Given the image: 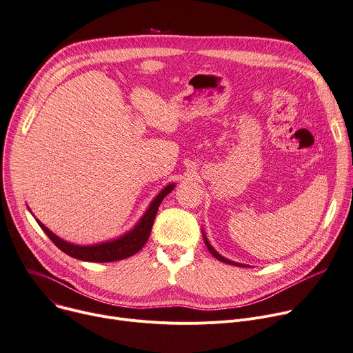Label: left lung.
I'll return each instance as SVG.
<instances>
[{
    "label": "left lung",
    "instance_id": "left-lung-1",
    "mask_svg": "<svg viewBox=\"0 0 353 353\" xmlns=\"http://www.w3.org/2000/svg\"><path fill=\"white\" fill-rule=\"evenodd\" d=\"M203 239H204V243H205V245H207V248H208V251L211 252V255H214L219 261H221V263H225V264H230V265H236V267H250V265H245V264H240V263H234V261H230V260H227L225 256H223L221 254H219L213 247H211V244L208 243V240H207V237H205V234H204V231H203Z\"/></svg>",
    "mask_w": 353,
    "mask_h": 353
}]
</instances>
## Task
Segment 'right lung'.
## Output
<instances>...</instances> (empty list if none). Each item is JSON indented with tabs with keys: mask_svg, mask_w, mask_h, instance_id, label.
Returning a JSON list of instances; mask_svg holds the SVG:
<instances>
[{
	"mask_svg": "<svg viewBox=\"0 0 353 353\" xmlns=\"http://www.w3.org/2000/svg\"><path fill=\"white\" fill-rule=\"evenodd\" d=\"M176 187L174 183L168 184L161 192L153 199L145 214L140 217V220L134 224V227L129 231H126L123 236L103 241L99 244H92V245H79L72 244L66 240H62L54 234L48 227H45L38 219L37 223L43 230V232L51 239V241L65 254L70 255L72 258L81 261H89V263H112V261H119L125 260V258L132 256L139 250H142L146 241L149 240L150 231L156 219V213L159 210V205L161 200L166 197ZM31 211V210H30Z\"/></svg>",
	"mask_w": 353,
	"mask_h": 353,
	"instance_id": "obj_1",
	"label": "right lung"
}]
</instances>
